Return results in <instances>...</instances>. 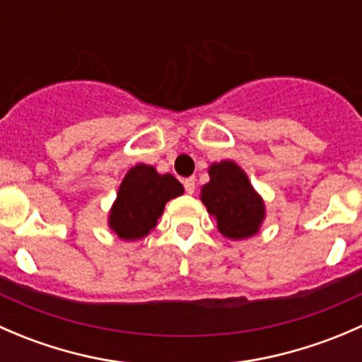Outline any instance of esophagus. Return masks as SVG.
<instances>
[{
  "mask_svg": "<svg viewBox=\"0 0 362 362\" xmlns=\"http://www.w3.org/2000/svg\"><path fill=\"white\" fill-rule=\"evenodd\" d=\"M184 187H185V192H187V194H192V192H194V189H196V178H185L184 180Z\"/></svg>",
  "mask_w": 362,
  "mask_h": 362,
  "instance_id": "34e87169",
  "label": "esophagus"
}]
</instances>
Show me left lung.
I'll use <instances>...</instances> for the list:
<instances>
[{
  "label": "left lung",
  "instance_id": "left-lung-1",
  "mask_svg": "<svg viewBox=\"0 0 362 362\" xmlns=\"http://www.w3.org/2000/svg\"><path fill=\"white\" fill-rule=\"evenodd\" d=\"M208 175L210 182L202 187L199 199L217 221L218 233L229 240L257 235L266 218V206L245 171L228 159L211 163Z\"/></svg>",
  "mask_w": 362,
  "mask_h": 362
}]
</instances>
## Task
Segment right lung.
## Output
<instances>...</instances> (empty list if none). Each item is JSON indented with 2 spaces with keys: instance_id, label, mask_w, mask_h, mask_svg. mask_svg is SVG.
Masks as SVG:
<instances>
[{
  "instance_id": "right-lung-1",
  "label": "right lung",
  "mask_w": 362,
  "mask_h": 362,
  "mask_svg": "<svg viewBox=\"0 0 362 362\" xmlns=\"http://www.w3.org/2000/svg\"><path fill=\"white\" fill-rule=\"evenodd\" d=\"M182 194L184 185L173 175H160L151 164H136L120 182L108 228L124 242L145 238L158 226L166 203Z\"/></svg>"
}]
</instances>
